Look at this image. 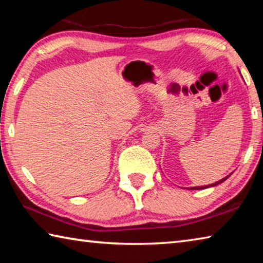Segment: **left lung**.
<instances>
[{"mask_svg": "<svg viewBox=\"0 0 263 263\" xmlns=\"http://www.w3.org/2000/svg\"><path fill=\"white\" fill-rule=\"evenodd\" d=\"M231 175V174H230ZM230 175H228V176H225L224 179H221V180H219V181H217V182H215V183H212V184H209V185H202V186H191V188H189L190 190H199V189H205V188H209V186H216V185H218V184H220V183H222V182H224L226 179H229V176Z\"/></svg>", "mask_w": 263, "mask_h": 263, "instance_id": "8db88e82", "label": "left lung"}]
</instances>
